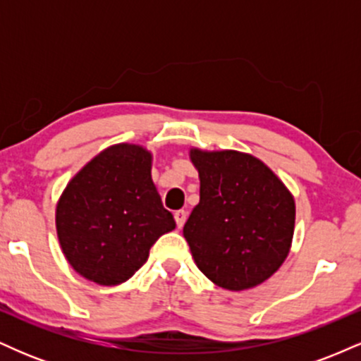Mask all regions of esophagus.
<instances>
[{"mask_svg":"<svg viewBox=\"0 0 361 361\" xmlns=\"http://www.w3.org/2000/svg\"><path fill=\"white\" fill-rule=\"evenodd\" d=\"M175 221H176L178 227H183V224L186 222V212H185V210H176Z\"/></svg>","mask_w":361,"mask_h":361,"instance_id":"1","label":"esophagus"}]
</instances>
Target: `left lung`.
Instances as JSON below:
<instances>
[{
  "mask_svg": "<svg viewBox=\"0 0 361 361\" xmlns=\"http://www.w3.org/2000/svg\"><path fill=\"white\" fill-rule=\"evenodd\" d=\"M200 202L183 234L195 263L227 290L256 287L287 258L295 224L292 195L270 168L238 151L190 152Z\"/></svg>",
  "mask_w": 361,
  "mask_h": 361,
  "instance_id": "1",
  "label": "left lung"
}]
</instances>
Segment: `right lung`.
Returning <instances> with one entry per match:
<instances>
[{
  "label": "right lung",
  "instance_id": "1",
  "mask_svg": "<svg viewBox=\"0 0 361 361\" xmlns=\"http://www.w3.org/2000/svg\"><path fill=\"white\" fill-rule=\"evenodd\" d=\"M56 226L74 270L94 283L117 285L146 263L152 244L176 224L152 183L151 154L118 144L69 181Z\"/></svg>",
  "mask_w": 361,
  "mask_h": 361
}]
</instances>
